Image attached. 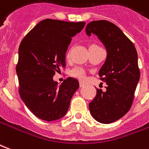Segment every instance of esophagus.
<instances>
[{
    "instance_id": "obj_1",
    "label": "esophagus",
    "mask_w": 149,
    "mask_h": 149,
    "mask_svg": "<svg viewBox=\"0 0 149 149\" xmlns=\"http://www.w3.org/2000/svg\"><path fill=\"white\" fill-rule=\"evenodd\" d=\"M85 84H85L84 82H83V81H81V82H80V87H84Z\"/></svg>"
}]
</instances>
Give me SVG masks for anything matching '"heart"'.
I'll return each mask as SVG.
<instances>
[{
    "mask_svg": "<svg viewBox=\"0 0 149 149\" xmlns=\"http://www.w3.org/2000/svg\"><path fill=\"white\" fill-rule=\"evenodd\" d=\"M72 75L75 77L79 78V79H84V72L81 68H74L72 71Z\"/></svg>",
    "mask_w": 149,
    "mask_h": 149,
    "instance_id": "1",
    "label": "heart"
}]
</instances>
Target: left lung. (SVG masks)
<instances>
[{
    "label": "left lung",
    "instance_id": "left-lung-1",
    "mask_svg": "<svg viewBox=\"0 0 149 149\" xmlns=\"http://www.w3.org/2000/svg\"><path fill=\"white\" fill-rule=\"evenodd\" d=\"M85 32L89 37L97 35L107 51L99 76L108 86L104 92L97 88L96 97L88 104L89 110L96 120L110 124L124 116L132 106L141 76L137 52L120 29L109 21H92Z\"/></svg>",
    "mask_w": 149,
    "mask_h": 149
}]
</instances>
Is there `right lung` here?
<instances>
[{"mask_svg": "<svg viewBox=\"0 0 149 149\" xmlns=\"http://www.w3.org/2000/svg\"><path fill=\"white\" fill-rule=\"evenodd\" d=\"M84 24V21L45 19L21 42L16 67L19 94L38 118L52 121L63 117L68 111L79 81L68 77L58 86L52 77L61 67H65V54L72 37L80 33Z\"/></svg>", "mask_w": 149, "mask_h": 149, "instance_id": "add662e5", "label": "right lung"}]
</instances>
